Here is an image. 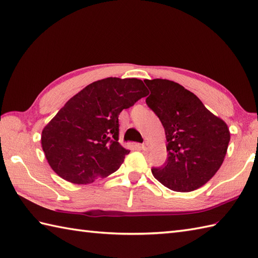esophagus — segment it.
Masks as SVG:
<instances>
[{
  "label": "esophagus",
  "mask_w": 258,
  "mask_h": 258,
  "mask_svg": "<svg viewBox=\"0 0 258 258\" xmlns=\"http://www.w3.org/2000/svg\"><path fill=\"white\" fill-rule=\"evenodd\" d=\"M141 149L143 150V151H149V144L147 143H143L141 145Z\"/></svg>",
  "instance_id": "1"
}]
</instances>
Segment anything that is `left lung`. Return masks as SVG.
Listing matches in <instances>:
<instances>
[{
  "label": "left lung",
  "mask_w": 258,
  "mask_h": 258,
  "mask_svg": "<svg viewBox=\"0 0 258 258\" xmlns=\"http://www.w3.org/2000/svg\"><path fill=\"white\" fill-rule=\"evenodd\" d=\"M151 91L146 104L165 130L168 152L154 177L175 191H191L210 180L226 155L231 134L226 123L194 93L173 81L144 80Z\"/></svg>",
  "instance_id": "left-lung-1"
}]
</instances>
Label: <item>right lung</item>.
Returning a JSON list of instances; mask_svg holds the SVG:
<instances>
[{
    "mask_svg": "<svg viewBox=\"0 0 258 258\" xmlns=\"http://www.w3.org/2000/svg\"><path fill=\"white\" fill-rule=\"evenodd\" d=\"M147 95L143 81L107 78L79 92L42 132L52 169L74 184L93 183L119 168L130 151L118 143V115Z\"/></svg>",
    "mask_w": 258,
    "mask_h": 258,
    "instance_id": "1",
    "label": "right lung"
}]
</instances>
